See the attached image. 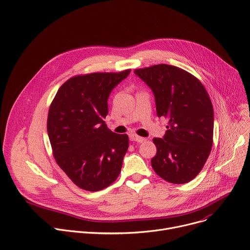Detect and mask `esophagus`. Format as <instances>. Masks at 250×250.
<instances>
[{
    "label": "esophagus",
    "instance_id": "1",
    "mask_svg": "<svg viewBox=\"0 0 250 250\" xmlns=\"http://www.w3.org/2000/svg\"><path fill=\"white\" fill-rule=\"evenodd\" d=\"M129 138L132 142H137V143H143V142H146V139L145 138H142L140 137V135L138 134H134V133H131L129 135Z\"/></svg>",
    "mask_w": 250,
    "mask_h": 250
}]
</instances>
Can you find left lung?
<instances>
[{
  "label": "left lung",
  "instance_id": "obj_1",
  "mask_svg": "<svg viewBox=\"0 0 250 250\" xmlns=\"http://www.w3.org/2000/svg\"><path fill=\"white\" fill-rule=\"evenodd\" d=\"M153 92L157 117L167 120L163 139L152 140L155 173L171 184L192 180L213 143V107L201 82L180 67L161 63L134 70Z\"/></svg>",
  "mask_w": 250,
  "mask_h": 250
}]
</instances>
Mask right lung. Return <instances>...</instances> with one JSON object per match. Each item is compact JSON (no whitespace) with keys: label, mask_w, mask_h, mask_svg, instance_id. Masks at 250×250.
Returning a JSON list of instances; mask_svg holds the SVG:
<instances>
[{"label":"right lung","mask_w":250,"mask_h":250,"mask_svg":"<svg viewBox=\"0 0 250 250\" xmlns=\"http://www.w3.org/2000/svg\"><path fill=\"white\" fill-rule=\"evenodd\" d=\"M130 70L78 75L62 84L49 109L47 129L59 167L82 189L99 191L121 173L127 134L104 124L107 99Z\"/></svg>","instance_id":"add662e5"}]
</instances>
